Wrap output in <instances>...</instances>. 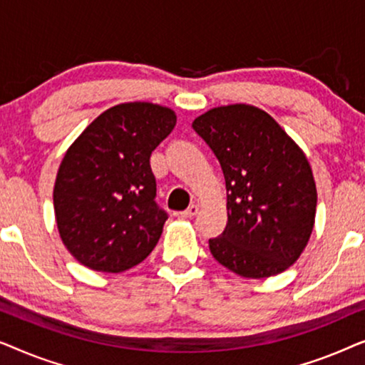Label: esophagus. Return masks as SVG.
<instances>
[{
	"label": "esophagus",
	"mask_w": 365,
	"mask_h": 365,
	"mask_svg": "<svg viewBox=\"0 0 365 365\" xmlns=\"http://www.w3.org/2000/svg\"><path fill=\"white\" fill-rule=\"evenodd\" d=\"M197 212H199V206H197V204H191V206H189V207L186 209V211L181 212V217H184V219H191V217L196 216Z\"/></svg>",
	"instance_id": "34e87169"
}]
</instances>
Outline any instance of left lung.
<instances>
[{"label": "left lung", "instance_id": "8db88e82", "mask_svg": "<svg viewBox=\"0 0 365 365\" xmlns=\"http://www.w3.org/2000/svg\"><path fill=\"white\" fill-rule=\"evenodd\" d=\"M192 128L226 179L227 224L209 239L214 259L249 279L284 272L307 246L316 219L306 154L266 111L249 104L209 109Z\"/></svg>", "mask_w": 365, "mask_h": 365}]
</instances>
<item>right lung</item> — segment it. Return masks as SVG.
Listing matches in <instances>:
<instances>
[{"mask_svg": "<svg viewBox=\"0 0 365 365\" xmlns=\"http://www.w3.org/2000/svg\"><path fill=\"white\" fill-rule=\"evenodd\" d=\"M174 126L173 109L123 103L69 146L54 182V214L63 244L83 266L123 272L156 247L168 212L154 201L149 159Z\"/></svg>", "mask_w": 365, "mask_h": 365, "instance_id": "1", "label": "right lung"}]
</instances>
